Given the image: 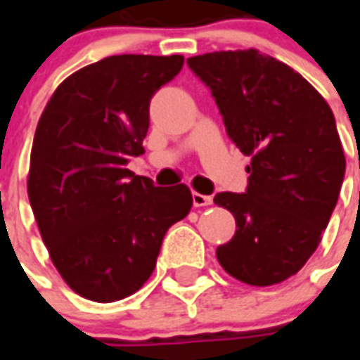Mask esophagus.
I'll list each match as a JSON object with an SVG mask.
<instances>
[{
	"mask_svg": "<svg viewBox=\"0 0 360 360\" xmlns=\"http://www.w3.org/2000/svg\"><path fill=\"white\" fill-rule=\"evenodd\" d=\"M192 203L194 207H207V205H213V198L203 196L200 192H192Z\"/></svg>",
	"mask_w": 360,
	"mask_h": 360,
	"instance_id": "34e87169",
	"label": "esophagus"
}]
</instances>
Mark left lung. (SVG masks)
I'll return each mask as SVG.
<instances>
[{"instance_id":"1","label":"left lung","mask_w":360,"mask_h":360,"mask_svg":"<svg viewBox=\"0 0 360 360\" xmlns=\"http://www.w3.org/2000/svg\"><path fill=\"white\" fill-rule=\"evenodd\" d=\"M186 63L211 89L230 140L252 157L246 191L214 196L237 224L217 257L245 284L284 282L316 252L338 202L346 157L333 110L299 72L254 48Z\"/></svg>"}]
</instances>
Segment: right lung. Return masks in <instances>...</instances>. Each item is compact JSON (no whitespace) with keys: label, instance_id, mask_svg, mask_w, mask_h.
<instances>
[{"label":"right lung","instance_id":"add662e5","mask_svg":"<svg viewBox=\"0 0 360 360\" xmlns=\"http://www.w3.org/2000/svg\"><path fill=\"white\" fill-rule=\"evenodd\" d=\"M183 56H110L53 91L37 124L27 194L53 265L78 295L114 302L151 276L188 186H155L127 168L143 153L149 103Z\"/></svg>","mask_w":360,"mask_h":360}]
</instances>
